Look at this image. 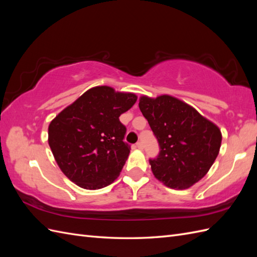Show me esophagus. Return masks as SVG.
<instances>
[{"instance_id":"1","label":"esophagus","mask_w":257,"mask_h":257,"mask_svg":"<svg viewBox=\"0 0 257 257\" xmlns=\"http://www.w3.org/2000/svg\"><path fill=\"white\" fill-rule=\"evenodd\" d=\"M136 148H138L139 150H143V149H144V146H143L142 143H137V144H136Z\"/></svg>"}]
</instances>
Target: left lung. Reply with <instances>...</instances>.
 Returning a JSON list of instances; mask_svg holds the SVG:
<instances>
[{"instance_id":"8db88e82","label":"left lung","mask_w":257,"mask_h":257,"mask_svg":"<svg viewBox=\"0 0 257 257\" xmlns=\"http://www.w3.org/2000/svg\"><path fill=\"white\" fill-rule=\"evenodd\" d=\"M138 105L160 145L158 158L149 160L154 177L176 190L189 189L204 178L219 154L221 130L191 105L167 94L143 95Z\"/></svg>"}]
</instances>
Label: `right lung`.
Listing matches in <instances>:
<instances>
[{
  "label": "right lung",
  "instance_id": "right-lung-1",
  "mask_svg": "<svg viewBox=\"0 0 257 257\" xmlns=\"http://www.w3.org/2000/svg\"><path fill=\"white\" fill-rule=\"evenodd\" d=\"M134 93L107 85L85 91L48 127V144L60 169L85 190H98L119 177L130 154L119 116L136 103Z\"/></svg>",
  "mask_w": 257,
  "mask_h": 257
}]
</instances>
